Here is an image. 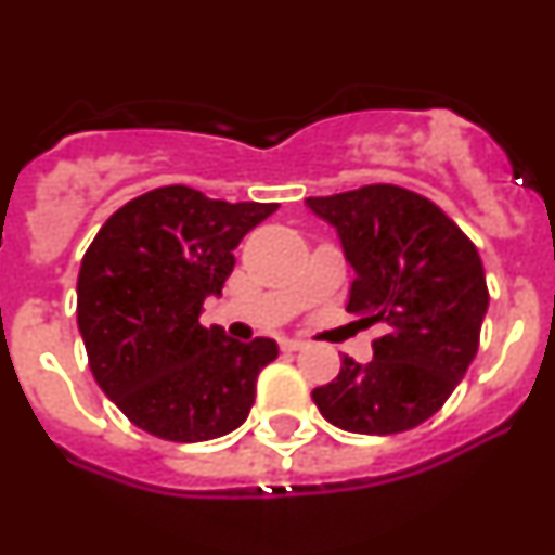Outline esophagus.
Segmentation results:
<instances>
[{"label": "esophagus", "instance_id": "34e87169", "mask_svg": "<svg viewBox=\"0 0 555 555\" xmlns=\"http://www.w3.org/2000/svg\"><path fill=\"white\" fill-rule=\"evenodd\" d=\"M281 347H283V350L294 352V350H302V347H306V341H300V338H283Z\"/></svg>", "mask_w": 555, "mask_h": 555}]
</instances>
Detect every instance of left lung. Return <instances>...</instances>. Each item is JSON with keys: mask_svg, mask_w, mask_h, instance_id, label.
<instances>
[{"mask_svg": "<svg viewBox=\"0 0 555 555\" xmlns=\"http://www.w3.org/2000/svg\"><path fill=\"white\" fill-rule=\"evenodd\" d=\"M336 228L356 272L347 311L384 336L370 364L341 358L331 384L313 389L327 423L350 434H400L442 409L478 352L489 292L483 263L459 224L423 194L389 183L308 197Z\"/></svg>", "mask_w": 555, "mask_h": 555, "instance_id": "1", "label": "left lung"}]
</instances>
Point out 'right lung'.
Returning <instances> with one entry per match:
<instances>
[{"mask_svg":"<svg viewBox=\"0 0 555 555\" xmlns=\"http://www.w3.org/2000/svg\"><path fill=\"white\" fill-rule=\"evenodd\" d=\"M274 210L164 185L121 205L94 235L77 278V325L96 384L132 425L208 442L247 420L278 345L203 327L199 313L205 297L222 294L238 242Z\"/></svg>","mask_w":555,"mask_h":555,"instance_id":"1","label":"right lung"}]
</instances>
